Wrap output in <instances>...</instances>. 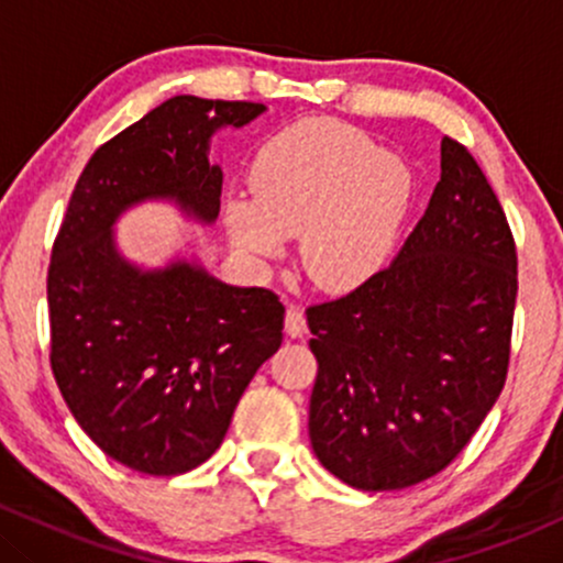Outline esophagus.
Returning a JSON list of instances; mask_svg holds the SVG:
<instances>
[{
    "instance_id": "esophagus-1",
    "label": "esophagus",
    "mask_w": 563,
    "mask_h": 563,
    "mask_svg": "<svg viewBox=\"0 0 563 563\" xmlns=\"http://www.w3.org/2000/svg\"><path fill=\"white\" fill-rule=\"evenodd\" d=\"M303 331H307V318H303V309L296 307V303H290V307L286 309V333L288 335H301Z\"/></svg>"
}]
</instances>
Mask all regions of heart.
<instances>
[{
	"mask_svg": "<svg viewBox=\"0 0 563 563\" xmlns=\"http://www.w3.org/2000/svg\"><path fill=\"white\" fill-rule=\"evenodd\" d=\"M251 187L254 198H235L228 209L238 249L273 260L283 238L301 235L299 262L309 280L349 290L389 260L412 179L367 134L309 119L264 142Z\"/></svg>",
	"mask_w": 563,
	"mask_h": 563,
	"instance_id": "b5f03b06",
	"label": "heart"
}]
</instances>
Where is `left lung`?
<instances>
[{
  "label": "left lung",
  "instance_id": "8db88e82",
  "mask_svg": "<svg viewBox=\"0 0 563 563\" xmlns=\"http://www.w3.org/2000/svg\"><path fill=\"white\" fill-rule=\"evenodd\" d=\"M516 294L506 211L468 147L444 137L442 177L397 260L307 307L322 466L365 493L448 468L506 384Z\"/></svg>",
  "mask_w": 563,
  "mask_h": 563
}]
</instances>
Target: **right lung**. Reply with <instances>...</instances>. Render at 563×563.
Instances as JSON below:
<instances>
[{
	"label": "right lung",
	"instance_id": "right-lung-1",
	"mask_svg": "<svg viewBox=\"0 0 563 563\" xmlns=\"http://www.w3.org/2000/svg\"><path fill=\"white\" fill-rule=\"evenodd\" d=\"M262 102L177 95L102 142L70 192L47 269L49 365L63 399L113 461L177 476L214 455L262 363L283 344L267 288H235L196 264L142 273L121 260L113 222L129 206L172 198L214 222L219 126H243Z\"/></svg>",
	"mask_w": 563,
	"mask_h": 563
}]
</instances>
